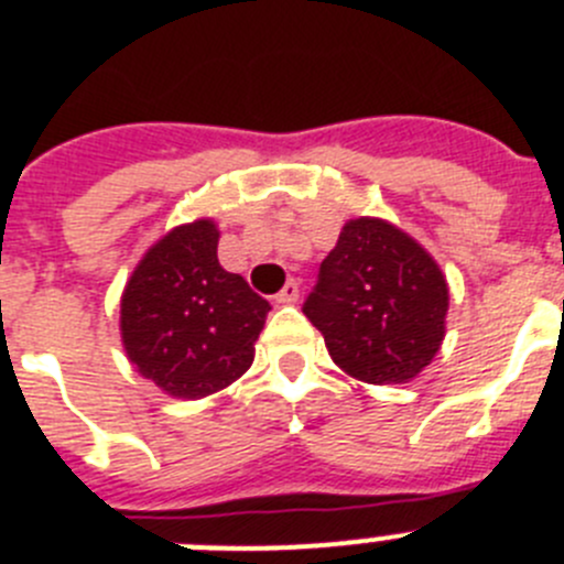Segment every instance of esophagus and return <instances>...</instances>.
<instances>
[{
	"label": "esophagus",
	"mask_w": 564,
	"mask_h": 564,
	"mask_svg": "<svg viewBox=\"0 0 564 564\" xmlns=\"http://www.w3.org/2000/svg\"><path fill=\"white\" fill-rule=\"evenodd\" d=\"M300 297V283L297 281H286V286L281 289V292L275 294L278 303H283V306H292V303H297Z\"/></svg>",
	"instance_id": "1"
}]
</instances>
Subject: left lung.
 <instances>
[{"instance_id": "obj_1", "label": "left lung", "mask_w": 564, "mask_h": 564, "mask_svg": "<svg viewBox=\"0 0 564 564\" xmlns=\"http://www.w3.org/2000/svg\"><path fill=\"white\" fill-rule=\"evenodd\" d=\"M303 314L347 376L406 383L440 350L448 283L403 230L383 219H354L319 264Z\"/></svg>"}]
</instances>
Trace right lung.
I'll return each instance as SVG.
<instances>
[{"label": "right lung", "instance_id": "obj_1", "mask_svg": "<svg viewBox=\"0 0 564 564\" xmlns=\"http://www.w3.org/2000/svg\"><path fill=\"white\" fill-rule=\"evenodd\" d=\"M217 241L210 219L181 225L141 258L122 294L124 350L172 398H205L247 372L270 312L223 270Z\"/></svg>", "mask_w": 564, "mask_h": 564}]
</instances>
